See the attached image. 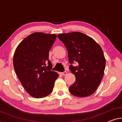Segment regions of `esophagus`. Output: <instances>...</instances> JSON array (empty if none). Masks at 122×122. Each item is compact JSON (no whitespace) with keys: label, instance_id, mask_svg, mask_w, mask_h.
Here are the masks:
<instances>
[{"label":"esophagus","instance_id":"obj_1","mask_svg":"<svg viewBox=\"0 0 122 122\" xmlns=\"http://www.w3.org/2000/svg\"><path fill=\"white\" fill-rule=\"evenodd\" d=\"M66 74H67V72L66 71H64L63 72L61 73V74L62 75H66Z\"/></svg>","mask_w":122,"mask_h":122}]
</instances>
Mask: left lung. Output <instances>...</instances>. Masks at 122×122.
Segmentation results:
<instances>
[{
  "label": "left lung",
  "mask_w": 122,
  "mask_h": 122,
  "mask_svg": "<svg viewBox=\"0 0 122 122\" xmlns=\"http://www.w3.org/2000/svg\"><path fill=\"white\" fill-rule=\"evenodd\" d=\"M68 53L69 61L78 63L69 68L76 81L69 87V92L77 97L90 96L96 91L104 75L106 59L100 46L91 37L78 31L59 34Z\"/></svg>",
  "instance_id": "8db88e82"
}]
</instances>
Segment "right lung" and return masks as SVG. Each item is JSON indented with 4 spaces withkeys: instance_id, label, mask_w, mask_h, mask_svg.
Segmentation results:
<instances>
[{
    "instance_id": "right-lung-1",
    "label": "right lung",
    "mask_w": 122,
    "mask_h": 122,
    "mask_svg": "<svg viewBox=\"0 0 122 122\" xmlns=\"http://www.w3.org/2000/svg\"><path fill=\"white\" fill-rule=\"evenodd\" d=\"M57 35L41 32L31 34L16 48L13 64L15 71L27 92L35 98L47 96L53 91L57 72L51 70L49 51Z\"/></svg>"
}]
</instances>
